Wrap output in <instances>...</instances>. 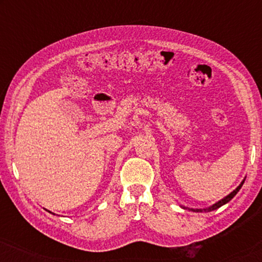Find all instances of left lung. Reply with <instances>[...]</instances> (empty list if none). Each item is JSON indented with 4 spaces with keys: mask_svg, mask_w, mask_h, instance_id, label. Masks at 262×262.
I'll return each mask as SVG.
<instances>
[{
    "mask_svg": "<svg viewBox=\"0 0 262 262\" xmlns=\"http://www.w3.org/2000/svg\"><path fill=\"white\" fill-rule=\"evenodd\" d=\"M245 180L246 179H243L242 180V182L241 184H239L237 187H236L234 191H232L230 194H228L227 196H224L223 199H221L220 202H217V203H214L213 205H211L210 207H206V209H189V207H186V206H182V209H188V210H191V211H194V212H203V211H206V212H210V211H213V210H217L218 207H221V206H223L224 204H227V203H229L230 202V200L234 198V196L237 194V192L239 191V189H241V187H242V185L245 184Z\"/></svg>",
    "mask_w": 262,
    "mask_h": 262,
    "instance_id": "left-lung-1",
    "label": "left lung"
}]
</instances>
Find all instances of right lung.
Segmentation results:
<instances>
[{
  "label": "right lung",
  "instance_id": "obj_1",
  "mask_svg": "<svg viewBox=\"0 0 262 262\" xmlns=\"http://www.w3.org/2000/svg\"><path fill=\"white\" fill-rule=\"evenodd\" d=\"M49 212H50V211H49Z\"/></svg>",
  "mask_w": 262,
  "mask_h": 262
}]
</instances>
